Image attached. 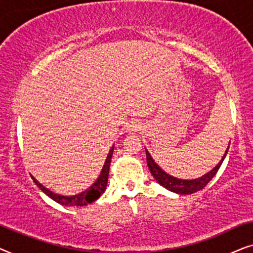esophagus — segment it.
<instances>
[{"label":"esophagus","mask_w":253,"mask_h":253,"mask_svg":"<svg viewBox=\"0 0 253 253\" xmlns=\"http://www.w3.org/2000/svg\"><path fill=\"white\" fill-rule=\"evenodd\" d=\"M141 129H142V126H141V124L136 123V121H132V123H129L128 125H127V132L130 134L140 132Z\"/></svg>","instance_id":"1"}]
</instances>
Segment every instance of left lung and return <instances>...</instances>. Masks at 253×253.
Here are the masks:
<instances>
[{
  "instance_id": "left-lung-1",
  "label": "left lung",
  "mask_w": 253,
  "mask_h": 253,
  "mask_svg": "<svg viewBox=\"0 0 253 253\" xmlns=\"http://www.w3.org/2000/svg\"><path fill=\"white\" fill-rule=\"evenodd\" d=\"M228 149H229V147L227 148V150H225L224 156L222 157L220 163H218L213 170H211L208 173L204 174L203 177L197 178V179H192V180L178 179V178H174L172 176H170V174H168L167 172H164V171L162 170L156 163H155L154 160L150 156V154L146 150L147 164H148V167H149L150 173L153 174L155 179H156L158 183L162 185V186L166 187L167 190L174 192V193H179V194H192V193H194V192L203 190V188L211 180V178L216 174L218 169H220L222 162H223V160H224L225 155H227V153H228Z\"/></svg>"
}]
</instances>
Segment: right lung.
I'll list each match as a JSON object with an SVG mask.
<instances>
[{"instance_id": "right-lung-1", "label": "right lung", "mask_w": 253, "mask_h": 253, "mask_svg": "<svg viewBox=\"0 0 253 253\" xmlns=\"http://www.w3.org/2000/svg\"><path fill=\"white\" fill-rule=\"evenodd\" d=\"M113 149L114 146L111 148L109 155H107V158L105 161V164H104V168L100 172L98 179H97L95 183H93L91 186H90L87 190L84 192H81V193L76 195H72V197H65V195H60L53 193L52 191L47 190L46 187H43L42 184L38 183V180L36 178H33V181L38 186L40 190H42L46 195H48L50 199H53L56 203L62 205V206H86V205L93 203L104 193V191L106 190L107 185V178H109V171H110V164H111V158H112L113 155Z\"/></svg>"}]
</instances>
